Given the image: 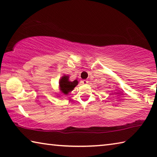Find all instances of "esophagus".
I'll return each instance as SVG.
<instances>
[{"label": "esophagus", "instance_id": "34e87169", "mask_svg": "<svg viewBox=\"0 0 157 157\" xmlns=\"http://www.w3.org/2000/svg\"><path fill=\"white\" fill-rule=\"evenodd\" d=\"M82 83H83L84 84H86L89 83V81L88 80H86V79H84L83 81H82Z\"/></svg>", "mask_w": 157, "mask_h": 157}]
</instances>
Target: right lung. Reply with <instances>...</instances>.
I'll use <instances>...</instances> for the list:
<instances>
[{"label":"right lung","instance_id":"obj_1","mask_svg":"<svg viewBox=\"0 0 157 157\" xmlns=\"http://www.w3.org/2000/svg\"><path fill=\"white\" fill-rule=\"evenodd\" d=\"M78 80H74L73 82L68 81V76H63L60 79L59 86L62 93L64 94H68L69 92L72 91L75 88L76 85H78Z\"/></svg>","mask_w":157,"mask_h":157}]
</instances>
